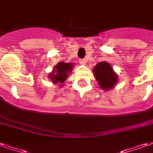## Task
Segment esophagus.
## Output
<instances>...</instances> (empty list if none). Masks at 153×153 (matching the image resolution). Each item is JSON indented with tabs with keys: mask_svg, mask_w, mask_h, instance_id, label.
<instances>
[{
	"mask_svg": "<svg viewBox=\"0 0 153 153\" xmlns=\"http://www.w3.org/2000/svg\"><path fill=\"white\" fill-rule=\"evenodd\" d=\"M79 63L81 65H86V61L84 59L79 60Z\"/></svg>",
	"mask_w": 153,
	"mask_h": 153,
	"instance_id": "esophagus-1",
	"label": "esophagus"
}]
</instances>
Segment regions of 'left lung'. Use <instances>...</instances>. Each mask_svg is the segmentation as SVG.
I'll return each instance as SVG.
<instances>
[{"instance_id": "8db88e82", "label": "left lung", "mask_w": 153, "mask_h": 153, "mask_svg": "<svg viewBox=\"0 0 153 153\" xmlns=\"http://www.w3.org/2000/svg\"><path fill=\"white\" fill-rule=\"evenodd\" d=\"M93 72L98 84L104 90L111 89L117 82V74L114 72L111 65L107 62H99L94 68Z\"/></svg>"}]
</instances>
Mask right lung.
Returning a JSON list of instances; mask_svg holds the SVG:
<instances>
[{"label": "right lung", "mask_w": 153, "mask_h": 153, "mask_svg": "<svg viewBox=\"0 0 153 153\" xmlns=\"http://www.w3.org/2000/svg\"><path fill=\"white\" fill-rule=\"evenodd\" d=\"M73 69L72 63H65V62H59L55 66L53 73L49 74V79L54 83H63L68 77V74L71 73ZM63 85V84H62Z\"/></svg>", "instance_id": "add662e5"}]
</instances>
